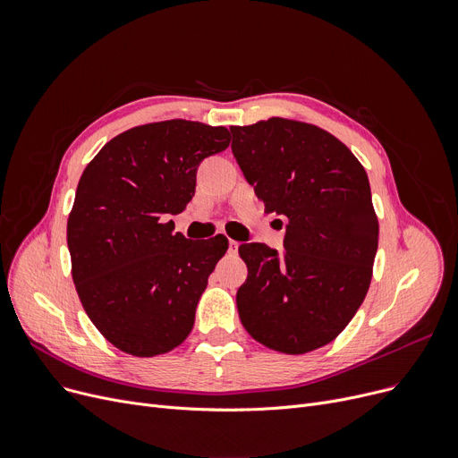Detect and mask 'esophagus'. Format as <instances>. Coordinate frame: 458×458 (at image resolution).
<instances>
[{"instance_id":"obj_1","label":"esophagus","mask_w":458,"mask_h":458,"mask_svg":"<svg viewBox=\"0 0 458 458\" xmlns=\"http://www.w3.org/2000/svg\"><path fill=\"white\" fill-rule=\"evenodd\" d=\"M228 247H230V252H237L239 243H237V242H233V239H228Z\"/></svg>"}]
</instances>
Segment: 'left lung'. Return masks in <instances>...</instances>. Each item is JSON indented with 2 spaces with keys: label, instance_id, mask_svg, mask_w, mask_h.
Returning a JSON list of instances; mask_svg holds the SVG:
<instances>
[{
  "label": "left lung",
  "instance_id": "1",
  "mask_svg": "<svg viewBox=\"0 0 458 458\" xmlns=\"http://www.w3.org/2000/svg\"><path fill=\"white\" fill-rule=\"evenodd\" d=\"M232 154L267 211L287 219L284 250L243 243L239 319L287 354L330 344L364 302L378 221L364 166L328 131L287 118L232 126ZM282 223V221H280Z\"/></svg>",
  "mask_w": 458,
  "mask_h": 458
}]
</instances>
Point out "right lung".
<instances>
[{"mask_svg": "<svg viewBox=\"0 0 458 458\" xmlns=\"http://www.w3.org/2000/svg\"><path fill=\"white\" fill-rule=\"evenodd\" d=\"M228 144L223 126L165 120L116 135L83 171L66 226L72 278L89 319L120 351L168 352L195 325L228 239L191 242L168 216L195 197L199 165Z\"/></svg>", "mask_w": 458, "mask_h": 458, "instance_id": "1", "label": "right lung"}]
</instances>
